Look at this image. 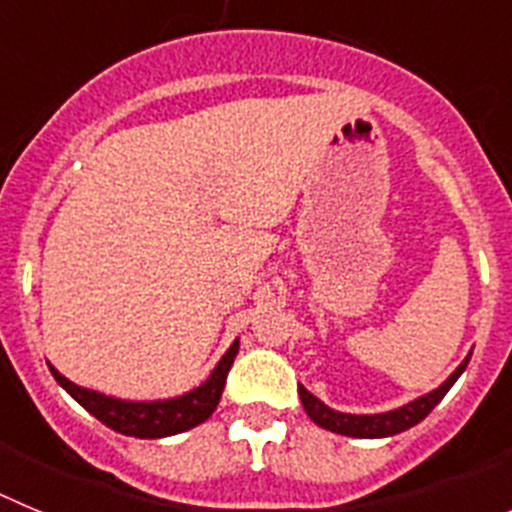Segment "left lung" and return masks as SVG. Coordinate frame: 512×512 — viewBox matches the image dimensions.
<instances>
[{
  "label": "left lung",
  "instance_id": "1",
  "mask_svg": "<svg viewBox=\"0 0 512 512\" xmlns=\"http://www.w3.org/2000/svg\"><path fill=\"white\" fill-rule=\"evenodd\" d=\"M469 356L456 366V372L451 374V377L438 387V390L428 392V395L418 397V400L408 402V405H402V408L390 410V413H377V415L338 413V410L328 408L325 402H320L315 395H310L302 384L297 387V390H300V400L305 413L310 415L312 423H318L320 428H325V431L341 433V436H351V438H387V436H395V433L408 431V428L418 425L425 415L431 413L438 402L443 400V395L454 387V382L461 377V372L467 369Z\"/></svg>",
  "mask_w": 512,
  "mask_h": 512
}]
</instances>
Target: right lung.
<instances>
[{
    "instance_id": "add662e5",
    "label": "right lung",
    "mask_w": 512,
    "mask_h": 512,
    "mask_svg": "<svg viewBox=\"0 0 512 512\" xmlns=\"http://www.w3.org/2000/svg\"><path fill=\"white\" fill-rule=\"evenodd\" d=\"M235 354H238V341L225 351V356L217 361L210 377L194 387L192 392H184L171 400H153V402H130L117 400V397H107L102 392L87 390L79 387L71 379L63 377L56 366H51V374L63 390L69 392L81 408L89 410L97 420H102L107 428L122 433V436L135 438H164L184 433L194 425L205 423L212 413H215L220 395H223L225 379H228L230 366H233Z\"/></svg>"
}]
</instances>
